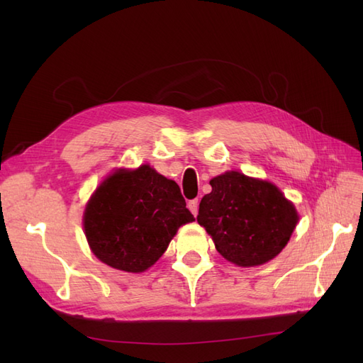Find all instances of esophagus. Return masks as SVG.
I'll return each instance as SVG.
<instances>
[{
	"mask_svg": "<svg viewBox=\"0 0 363 363\" xmlns=\"http://www.w3.org/2000/svg\"><path fill=\"white\" fill-rule=\"evenodd\" d=\"M199 199H195V200H191L189 203H188V207H189V211L192 212V215H196L199 213Z\"/></svg>",
	"mask_w": 363,
	"mask_h": 363,
	"instance_id": "34e87169",
	"label": "esophagus"
}]
</instances>
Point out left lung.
<instances>
[{
	"label": "left lung",
	"instance_id": "1",
	"mask_svg": "<svg viewBox=\"0 0 363 363\" xmlns=\"http://www.w3.org/2000/svg\"><path fill=\"white\" fill-rule=\"evenodd\" d=\"M196 221L219 255L239 267L262 265L288 244L298 215L276 186L232 171L211 180Z\"/></svg>",
	"mask_w": 363,
	"mask_h": 363
}]
</instances>
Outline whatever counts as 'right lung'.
<instances>
[{
    "label": "right lung",
    "mask_w": 363,
    "mask_h": 363,
    "mask_svg": "<svg viewBox=\"0 0 363 363\" xmlns=\"http://www.w3.org/2000/svg\"><path fill=\"white\" fill-rule=\"evenodd\" d=\"M194 221L179 184L148 164L106 179L84 212V233L106 265L142 272L159 260L180 225Z\"/></svg>",
    "instance_id": "right-lung-1"
}]
</instances>
